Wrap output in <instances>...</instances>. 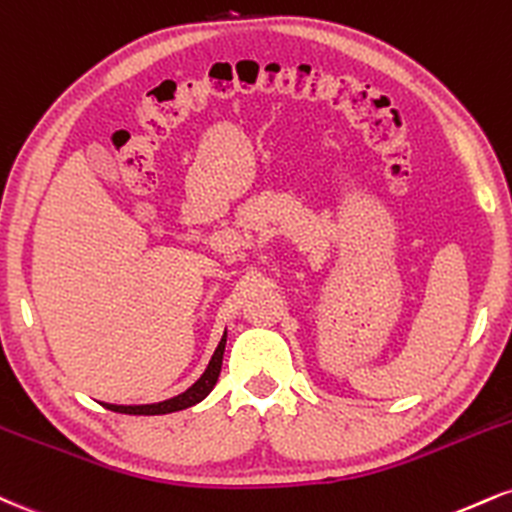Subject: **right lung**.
<instances>
[{
  "label": "right lung",
  "instance_id": "right-lung-1",
  "mask_svg": "<svg viewBox=\"0 0 512 512\" xmlns=\"http://www.w3.org/2000/svg\"><path fill=\"white\" fill-rule=\"evenodd\" d=\"M224 348H226V334L221 336L217 350H214L212 360L205 369L200 379L190 386L188 391L178 393V396L162 400V403H150V405H112V403H104V408L114 410V412H123V415H166V412H178V410H186L190 405L200 403L202 398L209 396V391L214 389L217 384L219 372H221V360H224Z\"/></svg>",
  "mask_w": 512,
  "mask_h": 512
}]
</instances>
